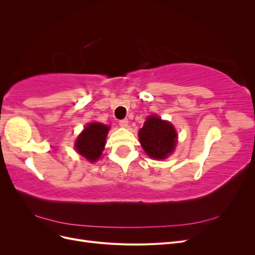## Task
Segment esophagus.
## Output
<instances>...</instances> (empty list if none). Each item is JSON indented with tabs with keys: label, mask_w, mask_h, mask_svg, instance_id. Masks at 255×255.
<instances>
[{
	"label": "esophagus",
	"mask_w": 255,
	"mask_h": 255,
	"mask_svg": "<svg viewBox=\"0 0 255 255\" xmlns=\"http://www.w3.org/2000/svg\"><path fill=\"white\" fill-rule=\"evenodd\" d=\"M128 125V119H122L119 121V126L122 128H127Z\"/></svg>",
	"instance_id": "1"
}]
</instances>
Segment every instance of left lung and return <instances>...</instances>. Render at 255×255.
<instances>
[{
  "mask_svg": "<svg viewBox=\"0 0 255 255\" xmlns=\"http://www.w3.org/2000/svg\"><path fill=\"white\" fill-rule=\"evenodd\" d=\"M138 136L145 153L156 159L166 158L173 152L176 144V132L173 126L156 116L146 119Z\"/></svg>",
  "mask_w": 255,
  "mask_h": 255,
  "instance_id": "1",
  "label": "left lung"
}]
</instances>
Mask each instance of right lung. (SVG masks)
Segmentation results:
<instances>
[{"mask_svg":"<svg viewBox=\"0 0 255 255\" xmlns=\"http://www.w3.org/2000/svg\"><path fill=\"white\" fill-rule=\"evenodd\" d=\"M110 127L102 123H90L75 142V149L82 156L95 163L101 156Z\"/></svg>","mask_w":255,"mask_h":255,"instance_id":"1","label":"right lung"}]
</instances>
